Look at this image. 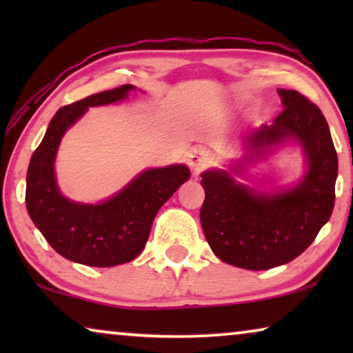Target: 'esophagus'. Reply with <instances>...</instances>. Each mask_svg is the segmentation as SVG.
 Here are the masks:
<instances>
[{
    "label": "esophagus",
    "instance_id": "obj_1",
    "mask_svg": "<svg viewBox=\"0 0 353 353\" xmlns=\"http://www.w3.org/2000/svg\"><path fill=\"white\" fill-rule=\"evenodd\" d=\"M212 161L214 159H212L210 151H207L204 148H196L190 156V167L194 172V175H199L202 170H205L210 165Z\"/></svg>",
    "mask_w": 353,
    "mask_h": 353
}]
</instances>
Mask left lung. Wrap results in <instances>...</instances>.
<instances>
[{
	"instance_id": "left-lung-1",
	"label": "left lung",
	"mask_w": 353,
	"mask_h": 353,
	"mask_svg": "<svg viewBox=\"0 0 353 353\" xmlns=\"http://www.w3.org/2000/svg\"><path fill=\"white\" fill-rule=\"evenodd\" d=\"M284 105L272 125L249 139L254 152L297 139L308 170L291 191L257 194L226 172H204L201 223L210 249L225 263L268 270L299 257L316 238L334 209L337 154L320 108L296 90H278Z\"/></svg>"
}]
</instances>
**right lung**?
I'll list each match as a JSON object with an SVG mask.
<instances>
[{
  "label": "right lung",
  "instance_id": "right-lung-1",
  "mask_svg": "<svg viewBox=\"0 0 353 353\" xmlns=\"http://www.w3.org/2000/svg\"><path fill=\"white\" fill-rule=\"evenodd\" d=\"M133 88L122 85L61 108L30 159L26 190L28 215L51 248L72 262L115 267L137 259L148 243L159 209L191 176L186 165L151 168L98 205L75 204L57 190L52 163L65 130L90 105L122 101Z\"/></svg>",
  "mask_w": 353,
  "mask_h": 353
}]
</instances>
